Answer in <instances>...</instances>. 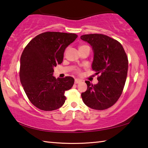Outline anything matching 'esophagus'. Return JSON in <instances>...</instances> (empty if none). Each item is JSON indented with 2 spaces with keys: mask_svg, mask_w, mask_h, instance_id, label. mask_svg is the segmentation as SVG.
Wrapping results in <instances>:
<instances>
[{
  "mask_svg": "<svg viewBox=\"0 0 148 148\" xmlns=\"http://www.w3.org/2000/svg\"><path fill=\"white\" fill-rule=\"evenodd\" d=\"M82 82V80H81V79H75L74 83L76 84H77L80 83V82Z\"/></svg>",
  "mask_w": 148,
  "mask_h": 148,
  "instance_id": "esophagus-1",
  "label": "esophagus"
}]
</instances>
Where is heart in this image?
<instances>
[{"mask_svg":"<svg viewBox=\"0 0 148 148\" xmlns=\"http://www.w3.org/2000/svg\"><path fill=\"white\" fill-rule=\"evenodd\" d=\"M82 46H80V47H82Z\"/></svg>","mask_w":148,"mask_h":148,"instance_id":"1","label":"heart"}]
</instances>
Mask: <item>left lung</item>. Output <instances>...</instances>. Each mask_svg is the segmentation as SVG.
Returning a JSON list of instances; mask_svg holds the SVG:
<instances>
[{
	"label": "left lung",
	"mask_w": 148,
	"mask_h": 148,
	"mask_svg": "<svg viewBox=\"0 0 148 148\" xmlns=\"http://www.w3.org/2000/svg\"><path fill=\"white\" fill-rule=\"evenodd\" d=\"M80 38L91 46L92 69L100 74L97 84L86 82L87 89L82 93V100L92 109H107L116 103L122 93L128 71L127 55L118 41L106 35L84 34Z\"/></svg>",
	"instance_id": "8db88e82"
}]
</instances>
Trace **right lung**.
<instances>
[{
    "label": "right lung",
    "mask_w": 148,
    "mask_h": 148,
    "mask_svg": "<svg viewBox=\"0 0 148 148\" xmlns=\"http://www.w3.org/2000/svg\"><path fill=\"white\" fill-rule=\"evenodd\" d=\"M77 35L46 32L27 44L20 59V81L31 103L44 111H52L64 104V92L74 83L73 77L56 78L54 67L61 64L65 49Z\"/></svg>",
    "instance_id": "right-lung-1"
}]
</instances>
